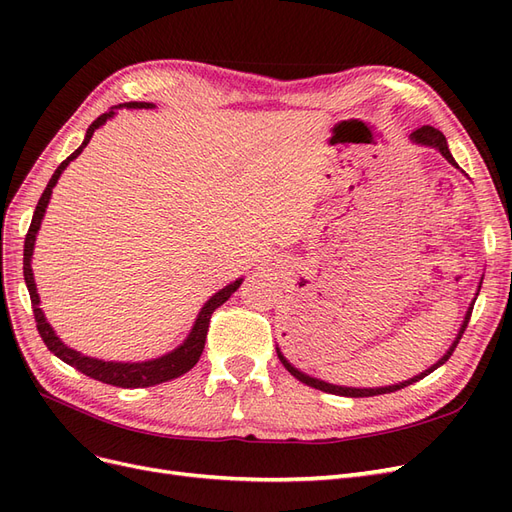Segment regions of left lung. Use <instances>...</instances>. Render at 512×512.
I'll use <instances>...</instances> for the list:
<instances>
[{"mask_svg": "<svg viewBox=\"0 0 512 512\" xmlns=\"http://www.w3.org/2000/svg\"><path fill=\"white\" fill-rule=\"evenodd\" d=\"M410 141H412V143H416V145H421V147H433V149H438L448 162H451L455 168H459V164H457V162H455V158L451 156V151H448L446 138H444V134H442L440 130L431 128V126H423V128H418V130H414V132L410 134ZM480 284H483V280H480ZM480 284H478V290H476V297H478V292H480ZM474 301H476V299H474ZM474 301L470 303L466 316H463V322H461V327H459V331H457V337L453 339L451 348H448V350L444 352L442 359H440L438 363H433L429 369L421 371V374H418V376H414V378H410V380H404V382H399V384L376 386V389H356V386H339V384H331V382H324V380H320V378H314V376H307V374H303L301 369H297V367H294V365L286 359V356L282 354V350H280V348H275V350H277V359L282 361V365H284V367L290 371V374H292L294 378H297L299 382H303V384H307V386H312V389L324 391V393H333V395H342V397H374V395H384V393H395V391H399V389H404V386H410L412 382L423 380L425 376H429V374H431V371H436L440 365H444L448 359H451L453 350L457 348L459 339H461L463 331H466L468 322H470L472 309H474Z\"/></svg>", "mask_w": 512, "mask_h": 512, "instance_id": "1", "label": "left lung"}]
</instances>
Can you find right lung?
Segmentation results:
<instances>
[{
    "label": "right lung",
    "mask_w": 512,
    "mask_h": 512,
    "mask_svg": "<svg viewBox=\"0 0 512 512\" xmlns=\"http://www.w3.org/2000/svg\"><path fill=\"white\" fill-rule=\"evenodd\" d=\"M126 108H153L151 102H126L123 104ZM119 106H113L111 111L100 115L91 126L87 128V134H85V141L81 143V147L76 149L74 153H70V156L61 162L57 166V170L53 173L49 185H46L38 205H36V211H34V218H32V224H29V230H27V237H25V250H23V275H25V284H27V290H29V299H32V307H34V318H36V327H38V333L42 337V342L46 344V348H49L57 359H61L64 363H68L70 367L79 369L81 374L94 378V380H100L104 384H113V386H121V389H145V386H153V384H162V382H168L173 378H179L183 376L185 371H190L198 359L200 354H203V348H205V339H207V331H209V320H211V314L218 309L220 305H224L230 294L235 292L243 277H239L237 282H232L228 286H224L222 290H218L213 294V297L200 307V312L194 320V327L192 331L188 333V337L183 339V344H179L175 350H170L162 356H158V359H149V361H141V363H121V361H102V359H94V356H87V354H81L79 350H74L70 346H66L61 339L57 337V333L53 331V327L49 322H46L44 318V312L40 307V297H38V288H36V282H34V271H32V256H34V245H36V235L40 230V224H42V218L46 213V207H49V200H51V194H53V188L57 179L61 177V173L68 168V164L72 160H76L81 156V151L89 145L91 136H94V132L98 128H102L104 123L111 119L115 115V111Z\"/></svg>",
    "instance_id": "right-lung-1"
}]
</instances>
